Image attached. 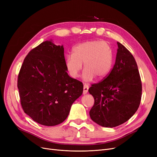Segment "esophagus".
<instances>
[{
	"instance_id": "34e87169",
	"label": "esophagus",
	"mask_w": 157,
	"mask_h": 157,
	"mask_svg": "<svg viewBox=\"0 0 157 157\" xmlns=\"http://www.w3.org/2000/svg\"><path fill=\"white\" fill-rule=\"evenodd\" d=\"M88 88H89L88 85L87 84H84V88H83V94H87V92L88 91Z\"/></svg>"
}]
</instances>
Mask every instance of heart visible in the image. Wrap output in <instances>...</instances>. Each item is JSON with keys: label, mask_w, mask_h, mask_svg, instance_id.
<instances>
[{"label": "heart", "mask_w": 157, "mask_h": 157, "mask_svg": "<svg viewBox=\"0 0 157 157\" xmlns=\"http://www.w3.org/2000/svg\"><path fill=\"white\" fill-rule=\"evenodd\" d=\"M73 54L65 56V63L69 74L77 78L84 67L83 78L92 80L95 77L103 78L112 68L113 52L111 46L103 40H89L73 47Z\"/></svg>", "instance_id": "heart-1"}]
</instances>
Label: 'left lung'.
I'll return each instance as SVG.
<instances>
[{
  "mask_svg": "<svg viewBox=\"0 0 157 157\" xmlns=\"http://www.w3.org/2000/svg\"><path fill=\"white\" fill-rule=\"evenodd\" d=\"M117 44L115 63L110 73L88 90L94 98L90 118L108 128L129 120L137 111L141 98L142 84L136 61L125 46L120 42Z\"/></svg>",
  "mask_w": 157,
  "mask_h": 157,
  "instance_id": "8db88e82",
  "label": "left lung"
}]
</instances>
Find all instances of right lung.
I'll return each instance as SVG.
<instances>
[{"instance_id": "right-lung-1", "label": "right lung", "mask_w": 157, "mask_h": 157, "mask_svg": "<svg viewBox=\"0 0 157 157\" xmlns=\"http://www.w3.org/2000/svg\"><path fill=\"white\" fill-rule=\"evenodd\" d=\"M66 71L63 46L51 41L32 49L23 60L17 77L21 105L40 124L63 122L82 94V82L70 77Z\"/></svg>"}]
</instances>
